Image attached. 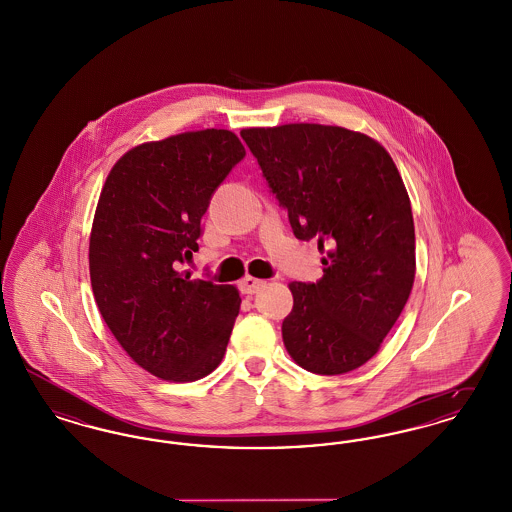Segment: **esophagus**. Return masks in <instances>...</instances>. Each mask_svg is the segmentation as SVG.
<instances>
[{
    "mask_svg": "<svg viewBox=\"0 0 512 512\" xmlns=\"http://www.w3.org/2000/svg\"><path fill=\"white\" fill-rule=\"evenodd\" d=\"M265 286V280L253 278V276H245L244 280L240 282V288L244 293H257Z\"/></svg>",
    "mask_w": 512,
    "mask_h": 512,
    "instance_id": "1",
    "label": "esophagus"
}]
</instances>
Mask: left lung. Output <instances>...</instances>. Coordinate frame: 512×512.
<instances>
[{
	"label": "left lung",
	"mask_w": 512,
	"mask_h": 512,
	"mask_svg": "<svg viewBox=\"0 0 512 512\" xmlns=\"http://www.w3.org/2000/svg\"><path fill=\"white\" fill-rule=\"evenodd\" d=\"M297 240L317 238L324 274L292 282L282 338L301 368L336 376L372 359L401 315L414 270L411 199L390 153L341 126L244 128Z\"/></svg>",
	"instance_id": "left-lung-1"
}]
</instances>
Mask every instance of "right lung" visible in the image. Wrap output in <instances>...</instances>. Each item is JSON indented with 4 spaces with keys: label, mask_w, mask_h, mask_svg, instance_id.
<instances>
[{
    "label": "right lung",
    "mask_w": 512,
    "mask_h": 512,
    "mask_svg": "<svg viewBox=\"0 0 512 512\" xmlns=\"http://www.w3.org/2000/svg\"><path fill=\"white\" fill-rule=\"evenodd\" d=\"M245 157L230 130L207 128L146 142L109 172L90 234L99 313L128 357L153 376L195 382L220 365L242 297L192 280L209 201Z\"/></svg>",
    "instance_id": "right-lung-1"
}]
</instances>
